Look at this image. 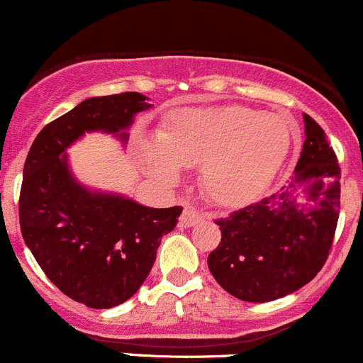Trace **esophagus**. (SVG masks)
I'll return each instance as SVG.
<instances>
[{
	"label": "esophagus",
	"mask_w": 363,
	"mask_h": 363,
	"mask_svg": "<svg viewBox=\"0 0 363 363\" xmlns=\"http://www.w3.org/2000/svg\"><path fill=\"white\" fill-rule=\"evenodd\" d=\"M199 220H203V213H201L199 210H196V208L186 206L180 217V225L182 228H192V225H196Z\"/></svg>",
	"instance_id": "esophagus-1"
}]
</instances>
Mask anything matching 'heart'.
<instances>
[{
    "mask_svg": "<svg viewBox=\"0 0 363 363\" xmlns=\"http://www.w3.org/2000/svg\"><path fill=\"white\" fill-rule=\"evenodd\" d=\"M291 132L284 118L242 106L189 107L167 116L159 143H145L146 166L173 183L182 166H201L204 196L224 208H238L264 192L289 152Z\"/></svg>",
    "mask_w": 363,
    "mask_h": 363,
    "instance_id": "b5f03b06",
    "label": "heart"
}]
</instances>
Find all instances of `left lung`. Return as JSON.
I'll return each mask as SVG.
<instances>
[{
    "label": "left lung",
    "mask_w": 363,
    "mask_h": 363,
    "mask_svg": "<svg viewBox=\"0 0 363 363\" xmlns=\"http://www.w3.org/2000/svg\"><path fill=\"white\" fill-rule=\"evenodd\" d=\"M295 174L279 192L218 218L208 256L215 281L243 302H272L311 282L328 259L340 208V167L326 134L303 114ZM296 199H303L298 205Z\"/></svg>",
    "instance_id": "1"
}]
</instances>
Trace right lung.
<instances>
[{
    "label": "right lung",
    "mask_w": 363,
    "mask_h": 363,
    "mask_svg": "<svg viewBox=\"0 0 363 363\" xmlns=\"http://www.w3.org/2000/svg\"><path fill=\"white\" fill-rule=\"evenodd\" d=\"M146 100L138 91L84 100L38 132L24 162V242L61 293L91 308L116 307L141 288L160 240L173 231L183 208H148L86 189L72 174L65 152L95 130L125 145L135 114L152 107Z\"/></svg>",
    "instance_id": "1"
}]
</instances>
